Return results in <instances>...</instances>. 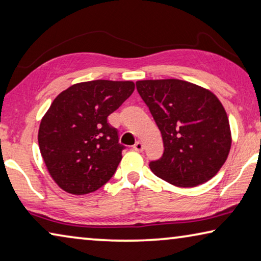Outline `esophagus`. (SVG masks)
I'll return each instance as SVG.
<instances>
[{
	"label": "esophagus",
	"instance_id": "34e87169",
	"mask_svg": "<svg viewBox=\"0 0 261 261\" xmlns=\"http://www.w3.org/2000/svg\"><path fill=\"white\" fill-rule=\"evenodd\" d=\"M134 150H135V151H137V152H142V151L144 150V145H143V143H142V142H139V140H138V142L136 143L135 145H134Z\"/></svg>",
	"mask_w": 261,
	"mask_h": 261
}]
</instances>
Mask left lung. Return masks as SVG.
<instances>
[{
    "label": "left lung",
    "mask_w": 261,
    "mask_h": 261,
    "mask_svg": "<svg viewBox=\"0 0 261 261\" xmlns=\"http://www.w3.org/2000/svg\"><path fill=\"white\" fill-rule=\"evenodd\" d=\"M136 86L163 136V156L151 161V171L177 187H195L216 175L231 147L229 119L216 95L177 79Z\"/></svg>",
    "instance_id": "left-lung-1"
}]
</instances>
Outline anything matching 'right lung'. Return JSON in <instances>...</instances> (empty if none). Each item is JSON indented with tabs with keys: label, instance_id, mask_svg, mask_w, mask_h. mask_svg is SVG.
Masks as SVG:
<instances>
[{
	"label": "right lung",
	"instance_id": "right-lung-1",
	"mask_svg": "<svg viewBox=\"0 0 261 261\" xmlns=\"http://www.w3.org/2000/svg\"><path fill=\"white\" fill-rule=\"evenodd\" d=\"M134 90L132 81H87L52 102L41 118L38 144L49 175L65 192L93 193L115 174L124 146L108 116Z\"/></svg>",
	"mask_w": 261,
	"mask_h": 261
}]
</instances>
